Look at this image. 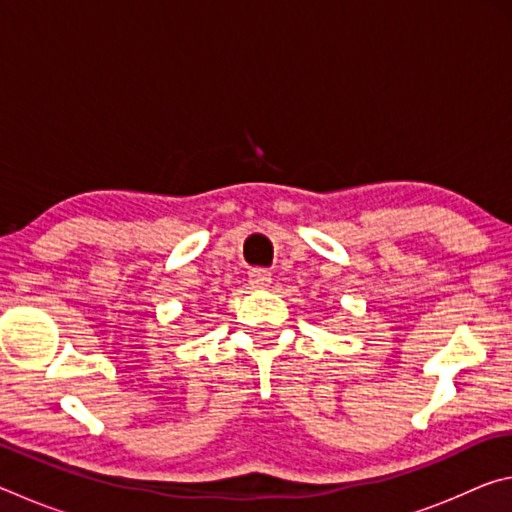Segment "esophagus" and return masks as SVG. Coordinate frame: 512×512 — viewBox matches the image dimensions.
<instances>
[{
  "label": "esophagus",
  "mask_w": 512,
  "mask_h": 512,
  "mask_svg": "<svg viewBox=\"0 0 512 512\" xmlns=\"http://www.w3.org/2000/svg\"><path fill=\"white\" fill-rule=\"evenodd\" d=\"M248 282L253 289H266L271 287V273H268L266 268H253V271L248 273Z\"/></svg>",
  "instance_id": "esophagus-1"
}]
</instances>
